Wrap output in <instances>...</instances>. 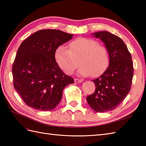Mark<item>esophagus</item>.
<instances>
[{
	"mask_svg": "<svg viewBox=\"0 0 146 146\" xmlns=\"http://www.w3.org/2000/svg\"><path fill=\"white\" fill-rule=\"evenodd\" d=\"M75 83H81V82H82V80H80V79H77V78H75Z\"/></svg>",
	"mask_w": 146,
	"mask_h": 146,
	"instance_id": "34e87169",
	"label": "esophagus"
}]
</instances>
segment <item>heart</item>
I'll list each match as a JSON object with an SVG mask.
<instances>
[{
  "label": "heart",
  "mask_w": 146,
  "mask_h": 146,
  "mask_svg": "<svg viewBox=\"0 0 146 146\" xmlns=\"http://www.w3.org/2000/svg\"><path fill=\"white\" fill-rule=\"evenodd\" d=\"M70 49L60 46L55 52V60L61 69L67 75L72 74L77 68L80 58L78 73L80 75L97 76L107 69L109 56L107 48L99 44L97 40L79 38L71 41Z\"/></svg>",
  "instance_id": "heart-1"
}]
</instances>
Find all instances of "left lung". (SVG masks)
<instances>
[{
    "label": "left lung",
    "mask_w": 146,
    "mask_h": 146,
    "mask_svg": "<svg viewBox=\"0 0 146 146\" xmlns=\"http://www.w3.org/2000/svg\"><path fill=\"white\" fill-rule=\"evenodd\" d=\"M93 35L105 44L109 65L100 77L93 80L95 91L86 100L95 111L107 112L119 106L131 90L133 63L127 47L119 37L105 31Z\"/></svg>",
    "instance_id": "obj_1"
}]
</instances>
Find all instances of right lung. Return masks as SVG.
<instances>
[{
  "instance_id": "right-lung-1",
  "label": "right lung",
  "mask_w": 146,
  "mask_h": 146,
  "mask_svg": "<svg viewBox=\"0 0 146 146\" xmlns=\"http://www.w3.org/2000/svg\"><path fill=\"white\" fill-rule=\"evenodd\" d=\"M73 35L58 29H42L21 43L12 66L14 87L27 106L52 110L62 98L64 88L74 83L55 60L59 46Z\"/></svg>"
}]
</instances>
